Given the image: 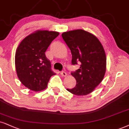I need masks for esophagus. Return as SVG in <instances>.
I'll use <instances>...</instances> for the list:
<instances>
[{
	"instance_id": "obj_1",
	"label": "esophagus",
	"mask_w": 129,
	"mask_h": 129,
	"mask_svg": "<svg viewBox=\"0 0 129 129\" xmlns=\"http://www.w3.org/2000/svg\"><path fill=\"white\" fill-rule=\"evenodd\" d=\"M60 74H61V75L63 76V77H66V76L67 75V74H66V72H65L64 71H61V72H60Z\"/></svg>"
}]
</instances>
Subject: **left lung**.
Returning <instances> with one entry per match:
<instances>
[{
	"label": "left lung",
	"mask_w": 129,
	"mask_h": 129,
	"mask_svg": "<svg viewBox=\"0 0 129 129\" xmlns=\"http://www.w3.org/2000/svg\"><path fill=\"white\" fill-rule=\"evenodd\" d=\"M61 36L71 50L72 64H80L79 69L71 72L77 81L75 87L67 90L77 96L88 94L105 74L106 58L103 46L94 35L82 29L64 32Z\"/></svg>",
	"instance_id": "left-lung-1"
}]
</instances>
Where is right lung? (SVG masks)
Returning <instances> with one entry per match:
<instances>
[{"label": "right lung", "instance_id": "1", "mask_svg": "<svg viewBox=\"0 0 129 129\" xmlns=\"http://www.w3.org/2000/svg\"><path fill=\"white\" fill-rule=\"evenodd\" d=\"M58 35L57 31H36L25 38L17 48L15 57L17 75L30 90H44L51 77L55 75L45 52Z\"/></svg>", "mask_w": 129, "mask_h": 129}]
</instances>
